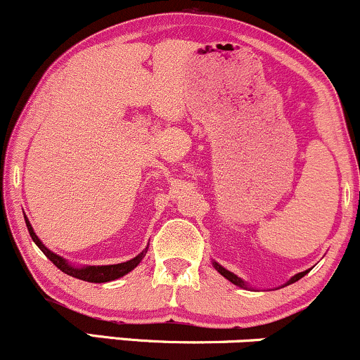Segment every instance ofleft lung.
Here are the masks:
<instances>
[{"label":"left lung","mask_w":360,"mask_h":360,"mask_svg":"<svg viewBox=\"0 0 360 360\" xmlns=\"http://www.w3.org/2000/svg\"><path fill=\"white\" fill-rule=\"evenodd\" d=\"M213 267H214V269H217L218 272H220V274H221V276H225V278H226V279H229V281H232V283H233V284H237V286H240V288H245V283H243V281H242L240 278H237V276H235V274H233V272H230V271L223 269V267L220 266V264L213 262ZM307 272H308V271H304V272H300V274H296V276H295V278H291V281H289V283H288V284H291V283H296V281H298V279H301V278H303V276H304V274H307Z\"/></svg>","instance_id":"8db88e82"}]
</instances>
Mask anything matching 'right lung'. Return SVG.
<instances>
[{
	"label": "right lung",
	"instance_id": "obj_1",
	"mask_svg": "<svg viewBox=\"0 0 360 360\" xmlns=\"http://www.w3.org/2000/svg\"><path fill=\"white\" fill-rule=\"evenodd\" d=\"M25 223H27V229H28V233H30L32 240H34L37 245H39V249L44 252L45 255H47V259H51L53 262V266H57L62 272H65V274L72 276V278H77L81 281H88V283H108V281H115L118 278H122V276H125L130 272L131 269H135V267L139 266L140 260L143 259V255H146V252H142V254H139L137 257H134L131 260H128V262H122V264H115V266H89V267H72L69 266L68 262H65L64 259L59 257V255H56L53 252H51L47 249V247L44 245L42 242L39 240V237H37L34 229H32L30 221L27 220V217H25Z\"/></svg>",
	"mask_w": 360,
	"mask_h": 360
}]
</instances>
